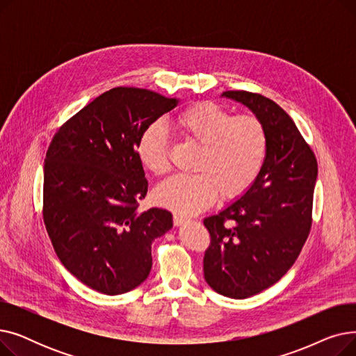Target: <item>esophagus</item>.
<instances>
[{
  "mask_svg": "<svg viewBox=\"0 0 356 356\" xmlns=\"http://www.w3.org/2000/svg\"><path fill=\"white\" fill-rule=\"evenodd\" d=\"M186 220H188V218L183 216V215H179V213H175V215H173V223H175L176 227L181 225V223L186 222Z\"/></svg>",
  "mask_w": 356,
  "mask_h": 356,
  "instance_id": "1",
  "label": "esophagus"
}]
</instances>
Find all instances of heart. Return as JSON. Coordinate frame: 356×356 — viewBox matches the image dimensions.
Here are the masks:
<instances>
[{"instance_id": "heart-1", "label": "heart", "mask_w": 356, "mask_h": 356, "mask_svg": "<svg viewBox=\"0 0 356 356\" xmlns=\"http://www.w3.org/2000/svg\"><path fill=\"white\" fill-rule=\"evenodd\" d=\"M172 125L188 144L199 147L196 175L175 176L154 192L156 202L183 215L197 213L216 196L228 200L244 195L264 165L268 138L257 117L231 112L213 102H197L180 111ZM172 143L160 124L147 127L137 143V157L147 172L172 170Z\"/></svg>"}]
</instances>
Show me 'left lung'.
Listing matches in <instances>:
<instances>
[{"instance_id": "8db88e82", "label": "left lung", "mask_w": 356, "mask_h": 356, "mask_svg": "<svg viewBox=\"0 0 356 356\" xmlns=\"http://www.w3.org/2000/svg\"><path fill=\"white\" fill-rule=\"evenodd\" d=\"M223 97L247 105L268 138L263 168L244 196L204 218L207 283L219 294L247 298L275 284L296 263L312 228L317 161L287 112L247 90Z\"/></svg>"}]
</instances>
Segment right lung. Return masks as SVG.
Masks as SVG:
<instances>
[{"label":"right lung","instance_id":"1","mask_svg":"<svg viewBox=\"0 0 356 356\" xmlns=\"http://www.w3.org/2000/svg\"><path fill=\"white\" fill-rule=\"evenodd\" d=\"M177 105L157 92H104L54 134L44 160L43 220L62 264L104 294L138 287L152 270L153 241L172 213L137 212L148 181L137 157L143 131Z\"/></svg>","mask_w":356,"mask_h":356}]
</instances>
